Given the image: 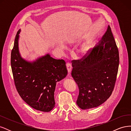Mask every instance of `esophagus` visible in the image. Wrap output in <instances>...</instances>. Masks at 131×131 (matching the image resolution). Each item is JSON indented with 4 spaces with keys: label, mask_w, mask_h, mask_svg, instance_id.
<instances>
[{
    "label": "esophagus",
    "mask_w": 131,
    "mask_h": 131,
    "mask_svg": "<svg viewBox=\"0 0 131 131\" xmlns=\"http://www.w3.org/2000/svg\"><path fill=\"white\" fill-rule=\"evenodd\" d=\"M66 66H67V70H68V73H70L71 70H72V65H71V64H70V63L68 62V63H67Z\"/></svg>",
    "instance_id": "34e87169"
}]
</instances>
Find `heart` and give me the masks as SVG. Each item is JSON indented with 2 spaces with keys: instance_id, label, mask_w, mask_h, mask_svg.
I'll use <instances>...</instances> for the list:
<instances>
[{
  "instance_id": "heart-1",
  "label": "heart",
  "mask_w": 131,
  "mask_h": 131,
  "mask_svg": "<svg viewBox=\"0 0 131 131\" xmlns=\"http://www.w3.org/2000/svg\"><path fill=\"white\" fill-rule=\"evenodd\" d=\"M61 47H63L62 46H61ZM89 43H85L84 45L82 46V49H81V51L84 53H86L89 51Z\"/></svg>"
}]
</instances>
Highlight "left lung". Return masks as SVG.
I'll return each instance as SVG.
<instances>
[{
    "mask_svg": "<svg viewBox=\"0 0 131 131\" xmlns=\"http://www.w3.org/2000/svg\"><path fill=\"white\" fill-rule=\"evenodd\" d=\"M119 53L109 26L101 40L80 59L72 61V76L79 89L77 104L83 110L110 97L117 78Z\"/></svg>",
    "mask_w": 131,
    "mask_h": 131,
    "instance_id": "obj_1",
    "label": "left lung"
}]
</instances>
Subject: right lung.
Masks as SVG:
<instances>
[{
    "label": "right lung",
    "mask_w": 131,
    "mask_h": 131,
    "mask_svg": "<svg viewBox=\"0 0 131 131\" xmlns=\"http://www.w3.org/2000/svg\"><path fill=\"white\" fill-rule=\"evenodd\" d=\"M19 29L11 53V66L15 85L20 97L31 108L49 112L54 106L56 83L68 74L66 62L49 54L32 63L21 58L18 51Z\"/></svg>",
    "instance_id": "right-lung-1"
}]
</instances>
